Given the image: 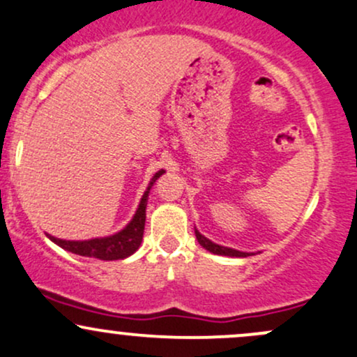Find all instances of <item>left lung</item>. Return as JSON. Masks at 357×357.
Masks as SVG:
<instances>
[{
	"mask_svg": "<svg viewBox=\"0 0 357 357\" xmlns=\"http://www.w3.org/2000/svg\"><path fill=\"white\" fill-rule=\"evenodd\" d=\"M195 234H197V238H198L199 245H203V248H205L206 250H210V252L220 254V256H229V257H248V256H250L249 252H241V250L230 249V248H223V245L215 244V242H211L210 238H206L205 236H202V234H199L197 229H195Z\"/></svg>",
	"mask_w": 357,
	"mask_h": 357,
	"instance_id": "1",
	"label": "left lung"
}]
</instances>
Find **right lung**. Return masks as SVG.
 I'll return each instance as SVG.
<instances>
[{"label": "right lung", "instance_id": "right-lung-1", "mask_svg": "<svg viewBox=\"0 0 357 357\" xmlns=\"http://www.w3.org/2000/svg\"><path fill=\"white\" fill-rule=\"evenodd\" d=\"M164 172H166L164 169L155 172L154 178H152L151 183H149L142 199H140L139 208H137L134 218H132V220L128 222V225L125 227L123 230H120V232L113 234V236H108V237L89 238V241H64V238H57L52 236H49V238L52 242H56L59 248L69 250V252L73 254H77V256L96 257V259H101V261H116V259H125V257L132 256V254L140 248V242H142V237H144L149 191H151V188L155 183V179L160 178Z\"/></svg>", "mask_w": 357, "mask_h": 357}]
</instances>
